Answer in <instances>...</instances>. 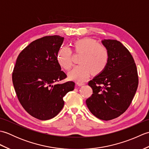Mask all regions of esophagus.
Returning a JSON list of instances; mask_svg holds the SVG:
<instances>
[{
	"instance_id": "1",
	"label": "esophagus",
	"mask_w": 149,
	"mask_h": 149,
	"mask_svg": "<svg viewBox=\"0 0 149 149\" xmlns=\"http://www.w3.org/2000/svg\"><path fill=\"white\" fill-rule=\"evenodd\" d=\"M77 84L79 86H83V85H84L85 83H83V82H77Z\"/></svg>"
}]
</instances>
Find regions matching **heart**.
I'll list each match as a JSON object with an SVG mask.
<instances>
[{"instance_id": "b5f03b06", "label": "heart", "mask_w": 149, "mask_h": 149, "mask_svg": "<svg viewBox=\"0 0 149 149\" xmlns=\"http://www.w3.org/2000/svg\"><path fill=\"white\" fill-rule=\"evenodd\" d=\"M75 53L82 54L80 57V65H78L69 73L70 79L78 81H84L93 73L98 75L106 69L109 61V51L106 47L91 38L79 40L74 43ZM72 51L67 46L59 49L56 59L59 65L66 70L71 68Z\"/></svg>"}]
</instances>
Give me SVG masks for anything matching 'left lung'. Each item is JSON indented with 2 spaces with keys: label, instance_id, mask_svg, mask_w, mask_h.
<instances>
[{
  "label": "left lung",
  "instance_id": "obj_1",
  "mask_svg": "<svg viewBox=\"0 0 149 149\" xmlns=\"http://www.w3.org/2000/svg\"><path fill=\"white\" fill-rule=\"evenodd\" d=\"M109 51L106 69L88 82L93 93L86 103L97 118L110 120L118 117L130 106L138 86L136 66L131 54L122 43L104 40Z\"/></svg>",
  "mask_w": 149,
  "mask_h": 149
}]
</instances>
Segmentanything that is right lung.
Here are the masks:
<instances>
[{
  "mask_svg": "<svg viewBox=\"0 0 149 149\" xmlns=\"http://www.w3.org/2000/svg\"><path fill=\"white\" fill-rule=\"evenodd\" d=\"M64 38L46 36L31 42L19 54L12 74L13 84L24 109L37 119L56 116L64 106L63 97L74 90L56 59Z\"/></svg>",
  "mask_w": 149,
  "mask_h": 149,
  "instance_id": "right-lung-1",
  "label": "right lung"
}]
</instances>
